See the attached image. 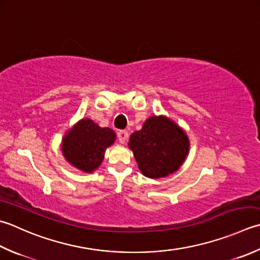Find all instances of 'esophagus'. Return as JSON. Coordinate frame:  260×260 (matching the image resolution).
<instances>
[{
    "label": "esophagus",
    "instance_id": "obj_1",
    "mask_svg": "<svg viewBox=\"0 0 260 260\" xmlns=\"http://www.w3.org/2000/svg\"><path fill=\"white\" fill-rule=\"evenodd\" d=\"M117 137H118L119 143L124 144L127 140V137H128V133H127L126 131H118V133H117Z\"/></svg>",
    "mask_w": 260,
    "mask_h": 260
}]
</instances>
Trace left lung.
<instances>
[{"mask_svg":"<svg viewBox=\"0 0 260 260\" xmlns=\"http://www.w3.org/2000/svg\"><path fill=\"white\" fill-rule=\"evenodd\" d=\"M139 169L147 178L157 179L179 169L189 151V140L181 127L166 116H152L141 131L129 137Z\"/></svg>","mask_w":260,"mask_h":260,"instance_id":"1","label":"left lung"}]
</instances>
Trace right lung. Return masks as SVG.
Instances as JSON below:
<instances>
[{"label": "right lung", "instance_id": "obj_1", "mask_svg": "<svg viewBox=\"0 0 260 260\" xmlns=\"http://www.w3.org/2000/svg\"><path fill=\"white\" fill-rule=\"evenodd\" d=\"M116 134L89 118L78 121L62 141L63 155L70 165L84 172H93L104 160L106 149L114 143Z\"/></svg>", "mask_w": 260, "mask_h": 260}]
</instances>
